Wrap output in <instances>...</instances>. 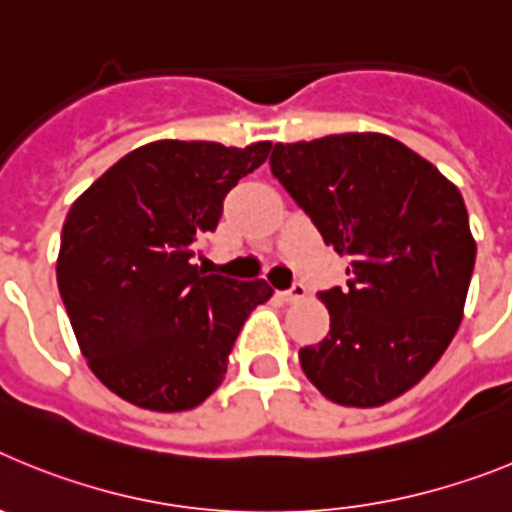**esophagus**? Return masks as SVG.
<instances>
[{
    "label": "esophagus",
    "mask_w": 512,
    "mask_h": 512,
    "mask_svg": "<svg viewBox=\"0 0 512 512\" xmlns=\"http://www.w3.org/2000/svg\"><path fill=\"white\" fill-rule=\"evenodd\" d=\"M305 292H307L305 284L295 282L289 289H282V292H277V295L282 297L284 302H297V300H302V297H305Z\"/></svg>",
    "instance_id": "34e87169"
}]
</instances>
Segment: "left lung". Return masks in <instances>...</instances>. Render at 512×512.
<instances>
[{
  "instance_id": "left-lung-1",
  "label": "left lung",
  "mask_w": 512,
  "mask_h": 512,
  "mask_svg": "<svg viewBox=\"0 0 512 512\" xmlns=\"http://www.w3.org/2000/svg\"><path fill=\"white\" fill-rule=\"evenodd\" d=\"M271 174L346 256V287L320 292L328 336L300 348L328 400L377 408L420 382L459 330L477 243L461 192L382 133L277 143Z\"/></svg>"
}]
</instances>
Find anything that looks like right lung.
I'll return each mask as SVG.
<instances>
[{
    "mask_svg": "<svg viewBox=\"0 0 512 512\" xmlns=\"http://www.w3.org/2000/svg\"><path fill=\"white\" fill-rule=\"evenodd\" d=\"M271 151L156 140L122 156L71 205L56 277L81 354L107 390L179 413L220 387L243 323L274 289L194 264L225 194Z\"/></svg>",
    "mask_w": 512,
    "mask_h": 512,
    "instance_id": "right-lung-1",
    "label": "right lung"
}]
</instances>
